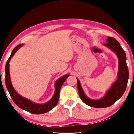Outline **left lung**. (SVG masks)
I'll list each match as a JSON object with an SVG mask.
<instances>
[{
  "label": "left lung",
  "mask_w": 134,
  "mask_h": 134,
  "mask_svg": "<svg viewBox=\"0 0 134 134\" xmlns=\"http://www.w3.org/2000/svg\"><path fill=\"white\" fill-rule=\"evenodd\" d=\"M104 46L116 54L118 58V72L117 79L104 96L99 99H92L86 96L80 81L77 78V85L81 100L87 105L94 108H105L111 106L124 94L129 79V70L126 64V55L119 42L112 37H108Z\"/></svg>",
  "instance_id": "obj_1"
}]
</instances>
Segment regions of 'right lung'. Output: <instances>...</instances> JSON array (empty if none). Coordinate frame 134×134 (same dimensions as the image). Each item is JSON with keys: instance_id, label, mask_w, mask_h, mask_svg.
<instances>
[{"instance_id": "right-lung-1", "label": "right lung", "mask_w": 134, "mask_h": 134, "mask_svg": "<svg viewBox=\"0 0 134 134\" xmlns=\"http://www.w3.org/2000/svg\"><path fill=\"white\" fill-rule=\"evenodd\" d=\"M23 46V44L18 45L16 46L13 50L12 54L8 60H7L6 65H5V85H6L7 88L8 90L9 93H10L11 98H12L13 102L21 109L24 110L29 111L31 113L34 114H43L50 111L53 108L55 107V105L57 104L58 99H59V94L60 90L62 86L66 79L69 76V74L64 75L58 79L56 82H55V93L53 95L52 98L49 100L48 102H46L44 104H37L32 102L29 99H27L21 96L19 94H18L14 88L13 87L12 81L10 79V62L15 53L16 52L18 49Z\"/></svg>"}]
</instances>
